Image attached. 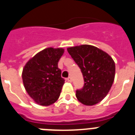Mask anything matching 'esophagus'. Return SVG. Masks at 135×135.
<instances>
[{
	"label": "esophagus",
	"mask_w": 135,
	"mask_h": 135,
	"mask_svg": "<svg viewBox=\"0 0 135 135\" xmlns=\"http://www.w3.org/2000/svg\"><path fill=\"white\" fill-rule=\"evenodd\" d=\"M66 80H67L68 82L71 83L72 81V79H71V77H69V78H66Z\"/></svg>",
	"instance_id": "esophagus-1"
}]
</instances>
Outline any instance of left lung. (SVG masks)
I'll use <instances>...</instances> for the list:
<instances>
[{"label":"left lung","mask_w":135,"mask_h":135,"mask_svg":"<svg viewBox=\"0 0 135 135\" xmlns=\"http://www.w3.org/2000/svg\"><path fill=\"white\" fill-rule=\"evenodd\" d=\"M67 51L80 67L84 78L83 88L76 90L78 100L87 106L100 102L109 92L115 78L113 59L107 52L90 45L71 47Z\"/></svg>","instance_id":"8db88e82"}]
</instances>
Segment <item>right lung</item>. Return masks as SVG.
Returning <instances> with one entry per match:
<instances>
[{"mask_svg":"<svg viewBox=\"0 0 135 135\" xmlns=\"http://www.w3.org/2000/svg\"><path fill=\"white\" fill-rule=\"evenodd\" d=\"M63 48L47 47L29 59L22 71L24 86L28 95L41 106H49L58 99L64 79L58 68Z\"/></svg>","mask_w":135,"mask_h":135,"instance_id":"obj_1","label":"right lung"}]
</instances>
